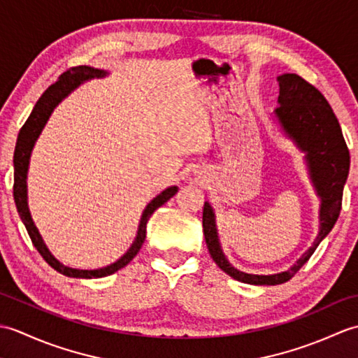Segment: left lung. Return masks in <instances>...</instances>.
Masks as SVG:
<instances>
[{
	"label": "left lung",
	"instance_id": "8db88e82",
	"mask_svg": "<svg viewBox=\"0 0 358 358\" xmlns=\"http://www.w3.org/2000/svg\"><path fill=\"white\" fill-rule=\"evenodd\" d=\"M280 86L275 115L285 132L308 152V163L317 192L322 199L320 232L308 252L301 255L291 269L275 275H252L240 272L227 263L220 248L215 218L209 203L203 206V231L212 260L232 278L249 285H280L291 280L301 269L320 241L331 232L341 210L343 187L349 173V149L338 120L324 95L315 86L295 73L277 78Z\"/></svg>",
	"mask_w": 358,
	"mask_h": 358
}]
</instances>
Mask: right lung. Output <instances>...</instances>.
Instances as JSON below:
<instances>
[{
  "label": "right lung",
  "mask_w": 358,
  "mask_h": 358,
  "mask_svg": "<svg viewBox=\"0 0 358 358\" xmlns=\"http://www.w3.org/2000/svg\"><path fill=\"white\" fill-rule=\"evenodd\" d=\"M104 75H106L104 71L94 69V67H87V66L71 67V69H67L64 73H62V77H59L55 83H53V85H50L48 89L44 90V94L40 96V100L36 101L32 113H30L29 118L26 120V123L22 124V127L20 129L17 146H15V154H13V167H15L13 200H15V204H17V210L21 217V222L24 223L29 237H30V240H32V245L36 248L38 252H40V255L44 258L45 263L52 266V268L58 271L59 273H63V275L73 277V278H100V277L110 275V273L117 272L121 268H124V266L131 262L136 254H138L140 248L143 246L144 238H146V224H148L149 217L154 214L155 209L163 206V204L178 191L177 186L167 187L166 191L157 195L155 199L148 204V208L144 209L143 215H141L138 234H136V238L132 243L131 249H129L118 262H115L110 266H106V268L94 269V271L67 268V266L59 263L57 258L49 252V249L45 248L41 235L38 234V229L35 227L32 218H30L29 208H27L26 173H27L30 152H32V148L38 138V135H40L41 129L45 124V121L49 120V115L52 113L53 108H55V106L62 101L67 94H71V90H73L78 85H81L85 80L100 78V77H104Z\"/></svg>",
  "instance_id": "add662e5"
}]
</instances>
